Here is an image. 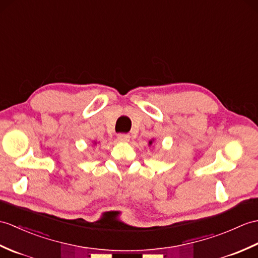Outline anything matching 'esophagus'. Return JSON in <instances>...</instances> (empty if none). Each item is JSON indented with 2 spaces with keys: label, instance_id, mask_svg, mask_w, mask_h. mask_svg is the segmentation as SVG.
<instances>
[{
  "label": "esophagus",
  "instance_id": "esophagus-1",
  "mask_svg": "<svg viewBox=\"0 0 258 258\" xmlns=\"http://www.w3.org/2000/svg\"><path fill=\"white\" fill-rule=\"evenodd\" d=\"M130 135L128 134H118L117 135V140L119 141V142H122V143H127V142H130Z\"/></svg>",
  "mask_w": 258,
  "mask_h": 258
}]
</instances>
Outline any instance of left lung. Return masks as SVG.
<instances>
[{
  "label": "left lung",
  "mask_w": 258,
  "mask_h": 258,
  "mask_svg": "<svg viewBox=\"0 0 258 258\" xmlns=\"http://www.w3.org/2000/svg\"><path fill=\"white\" fill-rule=\"evenodd\" d=\"M154 141H155V140L153 139V140H151V141H149V142H148V146H149V147H151V146L153 145V143H154Z\"/></svg>",
  "instance_id": "left-lung-1"
}]
</instances>
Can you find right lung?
Instances as JSON below:
<instances>
[{"instance_id":"right-lung-1","label":"right lung","mask_w":258,"mask_h":258,"mask_svg":"<svg viewBox=\"0 0 258 258\" xmlns=\"http://www.w3.org/2000/svg\"><path fill=\"white\" fill-rule=\"evenodd\" d=\"M92 143H93V145H98V144H99L100 142H97V141H92Z\"/></svg>"}]
</instances>
